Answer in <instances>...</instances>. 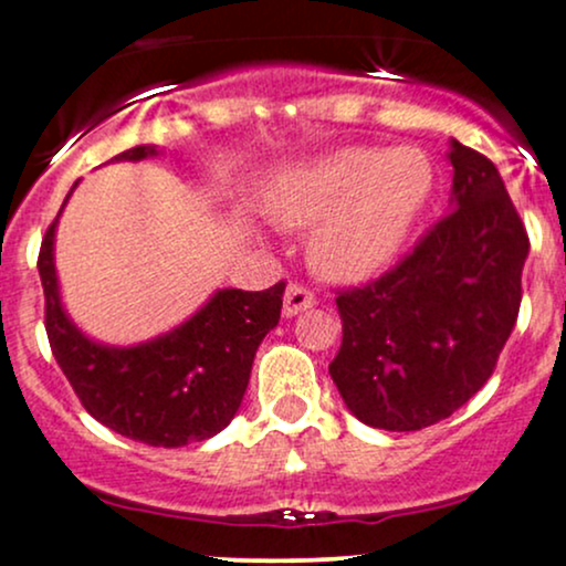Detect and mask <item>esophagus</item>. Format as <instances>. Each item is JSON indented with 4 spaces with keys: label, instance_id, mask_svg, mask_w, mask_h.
<instances>
[{
    "label": "esophagus",
    "instance_id": "obj_1",
    "mask_svg": "<svg viewBox=\"0 0 566 566\" xmlns=\"http://www.w3.org/2000/svg\"><path fill=\"white\" fill-rule=\"evenodd\" d=\"M314 292L305 290L303 284H287V290H284V316H295L301 314V311L314 308Z\"/></svg>",
    "mask_w": 566,
    "mask_h": 566
}]
</instances>
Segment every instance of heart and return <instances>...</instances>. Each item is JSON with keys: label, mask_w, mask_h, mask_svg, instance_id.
Segmentation results:
<instances>
[{"label": "heart", "mask_w": 566, "mask_h": 566, "mask_svg": "<svg viewBox=\"0 0 566 566\" xmlns=\"http://www.w3.org/2000/svg\"><path fill=\"white\" fill-rule=\"evenodd\" d=\"M433 188V167L409 146L340 148L284 170L271 184L269 216L310 229L316 274L359 282L394 261Z\"/></svg>", "instance_id": "obj_1"}]
</instances>
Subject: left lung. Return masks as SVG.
Listing matches in <instances>:
<instances>
[{"mask_svg": "<svg viewBox=\"0 0 566 566\" xmlns=\"http://www.w3.org/2000/svg\"><path fill=\"white\" fill-rule=\"evenodd\" d=\"M450 212L396 269L337 292L343 343L329 365L361 423L420 431L490 380L522 303L530 239L484 154L452 140Z\"/></svg>", "mask_w": 566, "mask_h": 566, "instance_id": "left-lung-1", "label": "left lung"}]
</instances>
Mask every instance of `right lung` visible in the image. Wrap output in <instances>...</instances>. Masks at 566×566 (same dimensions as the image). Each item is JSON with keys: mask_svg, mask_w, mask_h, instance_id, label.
Wrapping results in <instances>:
<instances>
[{"mask_svg": "<svg viewBox=\"0 0 566 566\" xmlns=\"http://www.w3.org/2000/svg\"><path fill=\"white\" fill-rule=\"evenodd\" d=\"M146 157H159V148L135 146L112 161ZM57 218L36 263L44 327L82 407L97 423L148 447H184L223 431L242 405L258 346L279 324L284 282L263 292L218 290L170 333L129 348L103 346L63 311L53 258Z\"/></svg>", "mask_w": 566, "mask_h": 566, "instance_id": "add662e5", "label": "right lung"}]
</instances>
